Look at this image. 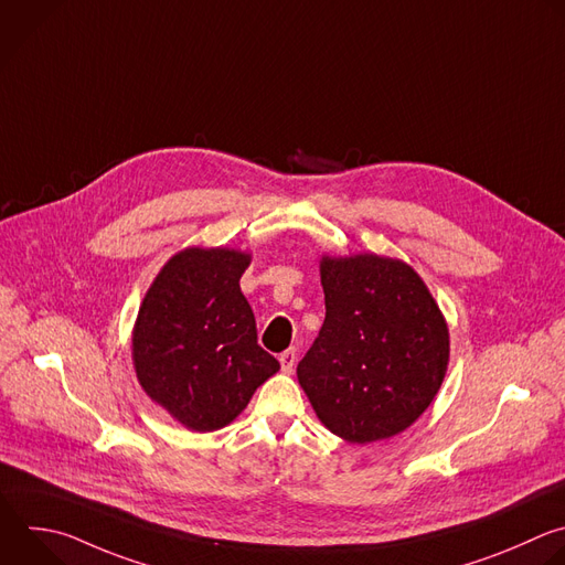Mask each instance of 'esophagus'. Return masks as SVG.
Masks as SVG:
<instances>
[{
	"label": "esophagus",
	"instance_id": "34e87169",
	"mask_svg": "<svg viewBox=\"0 0 565 565\" xmlns=\"http://www.w3.org/2000/svg\"><path fill=\"white\" fill-rule=\"evenodd\" d=\"M295 361H297V350L295 348H288L279 354V363H281V370L284 372H292L295 367Z\"/></svg>",
	"mask_w": 565,
	"mask_h": 565
}]
</instances>
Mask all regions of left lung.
<instances>
[{
  "label": "left lung",
  "instance_id": "obj_1",
  "mask_svg": "<svg viewBox=\"0 0 565 565\" xmlns=\"http://www.w3.org/2000/svg\"><path fill=\"white\" fill-rule=\"evenodd\" d=\"M326 319L297 365L321 424L350 444L395 437L433 404L450 337L424 279L380 255L321 257Z\"/></svg>",
  "mask_w": 565,
  "mask_h": 565
}]
</instances>
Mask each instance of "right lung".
<instances>
[{
    "instance_id": "1",
    "label": "right lung",
    "mask_w": 565,
    "mask_h": 565,
    "mask_svg": "<svg viewBox=\"0 0 565 565\" xmlns=\"http://www.w3.org/2000/svg\"><path fill=\"white\" fill-rule=\"evenodd\" d=\"M250 255L185 248L148 288L132 330L135 372L146 395L198 433L228 426L279 370L257 343L239 279Z\"/></svg>"
}]
</instances>
